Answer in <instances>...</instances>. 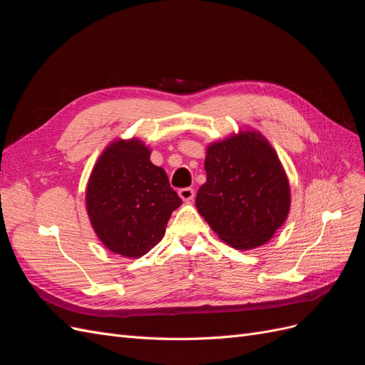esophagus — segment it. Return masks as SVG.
I'll return each instance as SVG.
<instances>
[{"label": "esophagus", "instance_id": "34e87169", "mask_svg": "<svg viewBox=\"0 0 365 365\" xmlns=\"http://www.w3.org/2000/svg\"><path fill=\"white\" fill-rule=\"evenodd\" d=\"M178 193L181 196V200L185 202L193 201V197H195V190L192 189V187H184V189H180Z\"/></svg>", "mask_w": 365, "mask_h": 365}]
</instances>
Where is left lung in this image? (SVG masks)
Here are the masks:
<instances>
[{
    "instance_id": "obj_1",
    "label": "left lung",
    "mask_w": 365,
    "mask_h": 365,
    "mask_svg": "<svg viewBox=\"0 0 365 365\" xmlns=\"http://www.w3.org/2000/svg\"><path fill=\"white\" fill-rule=\"evenodd\" d=\"M207 181L196 208L215 233L237 250L268 242L284 222L291 196L288 178L268 141L242 132L207 149Z\"/></svg>"
}]
</instances>
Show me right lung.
I'll return each instance as SVG.
<instances>
[{"label":"right lung","mask_w":365,"mask_h":365,"mask_svg":"<svg viewBox=\"0 0 365 365\" xmlns=\"http://www.w3.org/2000/svg\"><path fill=\"white\" fill-rule=\"evenodd\" d=\"M138 140L115 141L98 158L86 189V210L103 245L140 257L163 239L182 201Z\"/></svg>","instance_id":"1"}]
</instances>
